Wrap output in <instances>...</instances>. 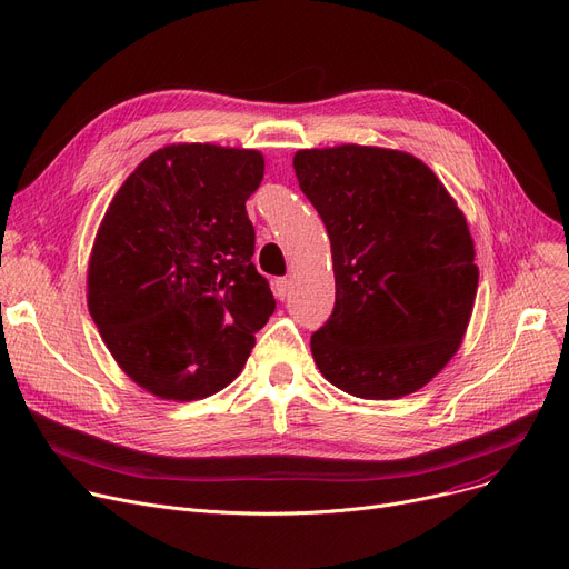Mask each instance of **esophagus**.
I'll list each match as a JSON object with an SVG mask.
<instances>
[{
  "label": "esophagus",
  "mask_w": 569,
  "mask_h": 569,
  "mask_svg": "<svg viewBox=\"0 0 569 569\" xmlns=\"http://www.w3.org/2000/svg\"><path fill=\"white\" fill-rule=\"evenodd\" d=\"M272 288H274V295L279 297V300H286V295L290 290V281L288 279H274Z\"/></svg>",
  "instance_id": "1"
}]
</instances>
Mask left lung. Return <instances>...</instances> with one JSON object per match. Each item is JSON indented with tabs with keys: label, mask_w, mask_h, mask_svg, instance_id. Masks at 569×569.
I'll return each mask as SVG.
<instances>
[{
	"label": "left lung",
	"mask_w": 569,
	"mask_h": 569,
	"mask_svg": "<svg viewBox=\"0 0 569 569\" xmlns=\"http://www.w3.org/2000/svg\"><path fill=\"white\" fill-rule=\"evenodd\" d=\"M292 166L335 260V309L311 335L320 373L360 399L420 390L457 352L475 305L466 217L420 159L395 149H302Z\"/></svg>",
	"instance_id": "8db88e82"
}]
</instances>
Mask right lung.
I'll return each mask as SVG.
<instances>
[{
  "label": "right lung",
  "mask_w": 569,
  "mask_h": 569,
  "mask_svg": "<svg viewBox=\"0 0 569 569\" xmlns=\"http://www.w3.org/2000/svg\"><path fill=\"white\" fill-rule=\"evenodd\" d=\"M262 172L253 149L172 144L108 207L89 260V313L117 365L157 397L219 392L274 313L247 214Z\"/></svg>",
  "instance_id": "right-lung-1"
}]
</instances>
